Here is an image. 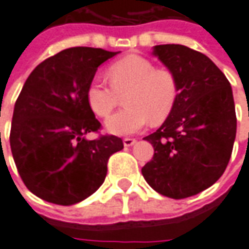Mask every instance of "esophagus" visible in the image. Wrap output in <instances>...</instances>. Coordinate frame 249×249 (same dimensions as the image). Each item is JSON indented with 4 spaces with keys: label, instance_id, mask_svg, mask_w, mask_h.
<instances>
[{
    "label": "esophagus",
    "instance_id": "34e87169",
    "mask_svg": "<svg viewBox=\"0 0 249 249\" xmlns=\"http://www.w3.org/2000/svg\"><path fill=\"white\" fill-rule=\"evenodd\" d=\"M123 142H124L125 146H132L136 142V140L135 139H128V137H126V139H124V140H123Z\"/></svg>",
    "mask_w": 249,
    "mask_h": 249
}]
</instances>
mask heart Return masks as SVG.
Segmentation results:
<instances>
[{
    "label": "heart",
    "mask_w": 249,
    "mask_h": 249,
    "mask_svg": "<svg viewBox=\"0 0 249 249\" xmlns=\"http://www.w3.org/2000/svg\"><path fill=\"white\" fill-rule=\"evenodd\" d=\"M110 87L93 81L87 90V100L93 113L108 117L124 96L126 107L109 117L107 129L119 136L137 133L146 125L161 124L171 116L178 98V81L168 68L156 65L144 56L129 54L107 69Z\"/></svg>",
    "instance_id": "1"
}]
</instances>
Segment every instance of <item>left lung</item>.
<instances>
[{"label":"left lung","mask_w":249,"mask_h":249,"mask_svg":"<svg viewBox=\"0 0 249 249\" xmlns=\"http://www.w3.org/2000/svg\"><path fill=\"white\" fill-rule=\"evenodd\" d=\"M153 54L176 74V107L149 141L155 153L141 169L156 192L185 198L213 185L230 162L236 112L230 81L208 57L184 45H156Z\"/></svg>","instance_id":"left-lung-1"}]
</instances>
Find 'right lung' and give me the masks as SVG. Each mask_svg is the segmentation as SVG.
<instances>
[{
  "label": "right lung",
  "instance_id": "right-lung-1",
  "mask_svg": "<svg viewBox=\"0 0 249 249\" xmlns=\"http://www.w3.org/2000/svg\"><path fill=\"white\" fill-rule=\"evenodd\" d=\"M117 52L69 48L46 58L16 101L10 148L22 181L45 201L73 205L101 187L109 157L124 148L113 135L87 140L101 124L89 107L88 87L97 68Z\"/></svg>",
  "mask_w": 249,
  "mask_h": 249
}]
</instances>
